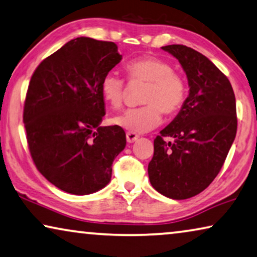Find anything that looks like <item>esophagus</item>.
I'll list each match as a JSON object with an SVG mask.
<instances>
[{
  "label": "esophagus",
  "mask_w": 257,
  "mask_h": 257,
  "mask_svg": "<svg viewBox=\"0 0 257 257\" xmlns=\"http://www.w3.org/2000/svg\"><path fill=\"white\" fill-rule=\"evenodd\" d=\"M125 137H127V142H128V143H134V142L137 141V139H139V136H137V134H135V133H130V132H128L127 134H125Z\"/></svg>",
  "instance_id": "34e87169"
}]
</instances>
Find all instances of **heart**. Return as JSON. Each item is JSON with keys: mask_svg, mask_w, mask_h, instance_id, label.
<instances>
[{"mask_svg": "<svg viewBox=\"0 0 257 257\" xmlns=\"http://www.w3.org/2000/svg\"><path fill=\"white\" fill-rule=\"evenodd\" d=\"M132 83H147L142 102L145 106L117 114L112 122L130 133H148L158 127L162 114L173 115L181 108L187 95V83L170 62L157 56H144L125 66ZM101 94L113 107H120L125 94V83L116 72H107L100 83Z\"/></svg>", "mask_w": 257, "mask_h": 257, "instance_id": "heart-1", "label": "heart"}]
</instances>
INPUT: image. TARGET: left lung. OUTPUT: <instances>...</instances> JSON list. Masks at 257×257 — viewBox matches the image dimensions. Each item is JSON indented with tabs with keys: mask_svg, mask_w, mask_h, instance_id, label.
Segmentation results:
<instances>
[{
	"mask_svg": "<svg viewBox=\"0 0 257 257\" xmlns=\"http://www.w3.org/2000/svg\"><path fill=\"white\" fill-rule=\"evenodd\" d=\"M187 75L189 94L153 142L148 173L153 188L173 200L200 194L224 165L236 135L235 95L226 76L208 57L183 45L162 47ZM164 137H173V144Z\"/></svg>",
	"mask_w": 257,
	"mask_h": 257,
	"instance_id": "obj_1",
	"label": "left lung"
}]
</instances>
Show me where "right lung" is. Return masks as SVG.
<instances>
[{"instance_id":"1","label":"right lung","mask_w":257,"mask_h":257,"mask_svg":"<svg viewBox=\"0 0 257 257\" xmlns=\"http://www.w3.org/2000/svg\"><path fill=\"white\" fill-rule=\"evenodd\" d=\"M121 60L114 43L79 37L46 57L31 77L23 114L31 157L69 194L89 195L108 185L127 143L121 127L100 125L101 79Z\"/></svg>"}]
</instances>
